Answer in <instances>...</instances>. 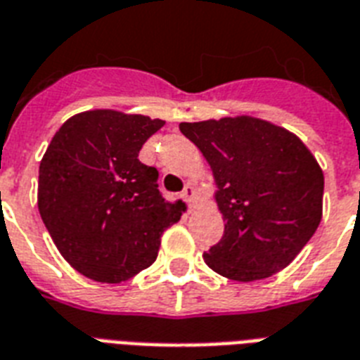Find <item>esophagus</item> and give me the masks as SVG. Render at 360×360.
Listing matches in <instances>:
<instances>
[{
    "label": "esophagus",
    "mask_w": 360,
    "mask_h": 360,
    "mask_svg": "<svg viewBox=\"0 0 360 360\" xmlns=\"http://www.w3.org/2000/svg\"><path fill=\"white\" fill-rule=\"evenodd\" d=\"M181 198L185 200L186 204H194V200H196V186L192 185V183H186L183 192H181Z\"/></svg>",
    "instance_id": "34e87169"
}]
</instances>
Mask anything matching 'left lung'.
Wrapping results in <instances>:
<instances>
[{"instance_id": "1", "label": "left lung", "mask_w": 360, "mask_h": 360, "mask_svg": "<svg viewBox=\"0 0 360 360\" xmlns=\"http://www.w3.org/2000/svg\"><path fill=\"white\" fill-rule=\"evenodd\" d=\"M217 183L224 234L204 253L234 281L270 278L289 266L321 223L325 177L300 139L253 117L181 122Z\"/></svg>"}]
</instances>
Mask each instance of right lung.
<instances>
[{
	"label": "right lung",
	"mask_w": 360,
	"mask_h": 360,
	"mask_svg": "<svg viewBox=\"0 0 360 360\" xmlns=\"http://www.w3.org/2000/svg\"><path fill=\"white\" fill-rule=\"evenodd\" d=\"M164 120L111 109L65 120L39 164L37 207L77 271L120 283L156 260L160 236L181 219L137 155Z\"/></svg>",
	"instance_id": "obj_1"
}]
</instances>
